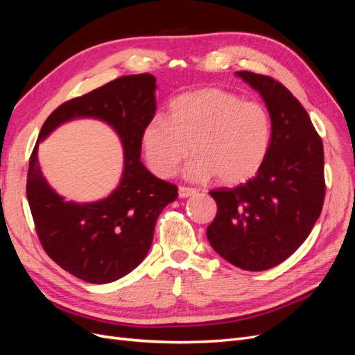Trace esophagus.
<instances>
[{"label":"esophagus","mask_w":355,"mask_h":355,"mask_svg":"<svg viewBox=\"0 0 355 355\" xmlns=\"http://www.w3.org/2000/svg\"><path fill=\"white\" fill-rule=\"evenodd\" d=\"M197 194L196 188H188V187H179V197L180 198H188L191 196Z\"/></svg>","instance_id":"obj_1"}]
</instances>
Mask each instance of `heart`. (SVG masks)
Returning a JSON list of instances; mask_svg holds the SVG:
<instances>
[{
	"instance_id": "heart-1",
	"label": "heart",
	"mask_w": 355,
	"mask_h": 355,
	"mask_svg": "<svg viewBox=\"0 0 355 355\" xmlns=\"http://www.w3.org/2000/svg\"><path fill=\"white\" fill-rule=\"evenodd\" d=\"M272 141L271 116L262 105L244 102L220 89H201L178 96L167 116L149 120L141 135L149 170L170 178L192 153L187 176L222 185L252 179L265 163Z\"/></svg>"
}]
</instances>
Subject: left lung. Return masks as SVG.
Listing matches in <instances>:
<instances>
[{"mask_svg":"<svg viewBox=\"0 0 355 355\" xmlns=\"http://www.w3.org/2000/svg\"><path fill=\"white\" fill-rule=\"evenodd\" d=\"M235 75L263 99L272 141L254 178L209 192L218 213L207 239L230 263L265 271L293 254L320 216L326 194L324 151L308 112L282 83L249 71Z\"/></svg>","mask_w":355,"mask_h":355,"instance_id":"obj_1","label":"left lung"}]
</instances>
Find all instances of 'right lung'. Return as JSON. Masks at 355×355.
<instances>
[{"label": "right lung", "instance_id": "1", "mask_svg": "<svg viewBox=\"0 0 355 355\" xmlns=\"http://www.w3.org/2000/svg\"><path fill=\"white\" fill-rule=\"evenodd\" d=\"M155 83L151 73L125 75L62 103L42 124L29 158L26 197L42 249L63 270L92 284L132 272L153 244L159 213L178 198V187L155 178L141 161V135L157 111ZM75 117H98L111 125L125 149L121 184L94 203L60 198L37 163L39 142Z\"/></svg>", "mask_w": 355, "mask_h": 355}]
</instances>
